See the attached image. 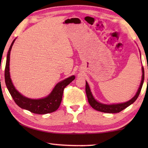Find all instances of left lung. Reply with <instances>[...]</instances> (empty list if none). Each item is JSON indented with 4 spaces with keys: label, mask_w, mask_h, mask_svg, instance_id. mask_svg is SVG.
I'll list each match as a JSON object with an SVG mask.
<instances>
[{
    "label": "left lung",
    "mask_w": 148,
    "mask_h": 148,
    "mask_svg": "<svg viewBox=\"0 0 148 148\" xmlns=\"http://www.w3.org/2000/svg\"><path fill=\"white\" fill-rule=\"evenodd\" d=\"M143 71V76H142V81H141L140 85L139 86V88L138 90L136 95H135L132 99L130 100L129 101L127 102L122 103H118V104H112V105H106V104H102L101 103H99L97 101V100L93 98V97L91 92L90 87L88 86V84L87 82H86V93L87 95L88 100V102L90 104V106L92 107V108L97 110V111H99L100 112H107V113H118L120 111H123V110L127 108V107L131 105L132 103H133L139 97L140 92L142 89L143 84L144 83V70L143 67L142 68Z\"/></svg>",
    "instance_id": "8db88e82"
}]
</instances>
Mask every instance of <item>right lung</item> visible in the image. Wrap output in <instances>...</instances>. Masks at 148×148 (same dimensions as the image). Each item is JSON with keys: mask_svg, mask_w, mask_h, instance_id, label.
<instances>
[{"mask_svg": "<svg viewBox=\"0 0 148 148\" xmlns=\"http://www.w3.org/2000/svg\"><path fill=\"white\" fill-rule=\"evenodd\" d=\"M15 39L11 43L10 48L7 55L6 64L5 67V83L15 103L20 108L28 110L31 112L39 114H45L53 112L57 110L60 105L63 93L65 88L70 84L75 79L74 76H72L67 79L58 83L55 86L52 92L46 98L42 99H30L21 95L18 91L14 88L12 83L9 74V59H10V52L12 45Z\"/></svg>", "mask_w": 148, "mask_h": 148, "instance_id": "right-lung-1", "label": "right lung"}]
</instances>
